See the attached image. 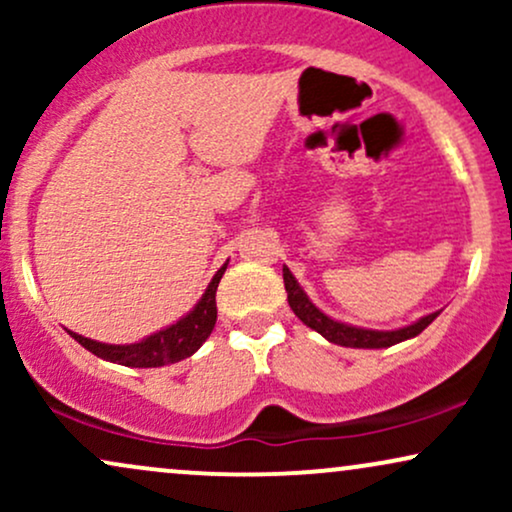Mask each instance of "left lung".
I'll return each instance as SVG.
<instances>
[{
    "label": "left lung",
    "instance_id": "left-lung-1",
    "mask_svg": "<svg viewBox=\"0 0 512 512\" xmlns=\"http://www.w3.org/2000/svg\"><path fill=\"white\" fill-rule=\"evenodd\" d=\"M284 286H286V293H289L291 310L298 315V320H301L303 325H308L310 330L320 332L327 342L339 344V346H351V349H385V346L399 344L404 342V339H411L416 337V334L424 332L426 327L440 315V313H431L421 317V320L414 322V325L402 327V330H387V332L363 330V327H351V325H344V322L332 320V317H327L320 308H315L313 301H310V298L305 296V291L298 286L296 276L291 274L289 267H284Z\"/></svg>",
    "mask_w": 512,
    "mask_h": 512
}]
</instances>
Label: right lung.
Returning <instances> with one entry per match:
<instances>
[{
    "label": "right lung",
    "instance_id": "obj_1",
    "mask_svg": "<svg viewBox=\"0 0 512 512\" xmlns=\"http://www.w3.org/2000/svg\"><path fill=\"white\" fill-rule=\"evenodd\" d=\"M228 264V262H226ZM226 264L214 274L211 284L204 291V296L199 298V303L190 310L182 320L175 325L166 327V330L151 334V337L142 339L137 344H103L93 342V339L81 337V334L69 332L84 349L96 354L98 358H105L110 363H120V366H132V368H158L168 366V363H178L182 358L192 356L195 351L207 342V337L216 325V289H219V281L223 272H226Z\"/></svg>",
    "mask_w": 512,
    "mask_h": 512
}]
</instances>
